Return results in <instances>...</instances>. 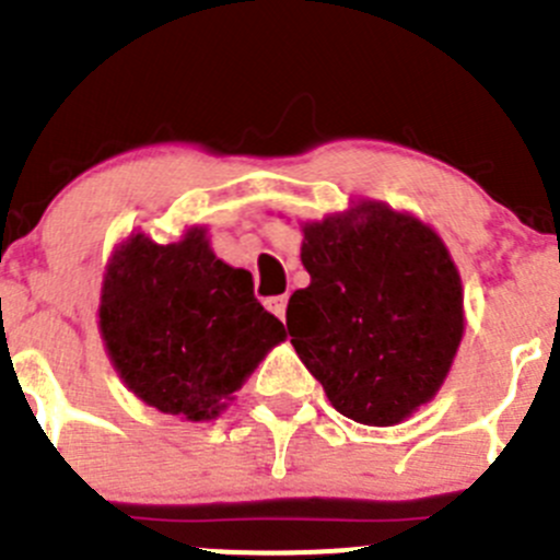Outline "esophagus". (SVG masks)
Here are the masks:
<instances>
[{"label":"esophagus","mask_w":560,"mask_h":560,"mask_svg":"<svg viewBox=\"0 0 560 560\" xmlns=\"http://www.w3.org/2000/svg\"><path fill=\"white\" fill-rule=\"evenodd\" d=\"M268 308H270V312H273L276 316H279V319H284V316H287V295L270 298Z\"/></svg>","instance_id":"obj_1"}]
</instances>
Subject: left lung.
<instances>
[{
	"label": "left lung",
	"mask_w": 560,
	"mask_h": 560,
	"mask_svg": "<svg viewBox=\"0 0 560 560\" xmlns=\"http://www.w3.org/2000/svg\"><path fill=\"white\" fill-rule=\"evenodd\" d=\"M301 230L312 284L287 306L292 347L332 409L363 425H398L433 400L460 347L453 257L431 224L380 200Z\"/></svg>",
	"instance_id": "8db88e82"
}]
</instances>
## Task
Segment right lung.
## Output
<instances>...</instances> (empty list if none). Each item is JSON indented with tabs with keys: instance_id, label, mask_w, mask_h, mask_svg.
Segmentation results:
<instances>
[{
	"instance_id": "add662e5",
	"label": "right lung",
	"mask_w": 560,
	"mask_h": 560,
	"mask_svg": "<svg viewBox=\"0 0 560 560\" xmlns=\"http://www.w3.org/2000/svg\"><path fill=\"white\" fill-rule=\"evenodd\" d=\"M100 332L143 404L189 422L217 420L284 325L254 298L252 273L213 254L206 228L175 244L132 233L105 265Z\"/></svg>"
}]
</instances>
